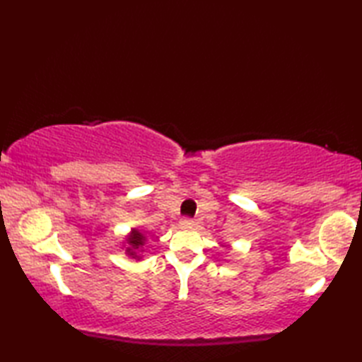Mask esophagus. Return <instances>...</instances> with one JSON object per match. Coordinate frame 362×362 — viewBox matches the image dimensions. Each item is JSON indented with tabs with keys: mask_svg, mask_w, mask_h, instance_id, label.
I'll return each mask as SVG.
<instances>
[{
	"mask_svg": "<svg viewBox=\"0 0 362 362\" xmlns=\"http://www.w3.org/2000/svg\"><path fill=\"white\" fill-rule=\"evenodd\" d=\"M193 226H194V221L189 219V218H185V219L180 221V227H183V228H189Z\"/></svg>",
	"mask_w": 362,
	"mask_h": 362,
	"instance_id": "obj_1",
	"label": "esophagus"
}]
</instances>
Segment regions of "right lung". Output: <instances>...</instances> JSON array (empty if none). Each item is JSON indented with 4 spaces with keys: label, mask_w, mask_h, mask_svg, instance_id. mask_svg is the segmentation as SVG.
<instances>
[{
    "label": "right lung",
    "mask_w": 362,
    "mask_h": 362,
    "mask_svg": "<svg viewBox=\"0 0 362 362\" xmlns=\"http://www.w3.org/2000/svg\"><path fill=\"white\" fill-rule=\"evenodd\" d=\"M126 243H127V247H126L127 255L135 258V259H140L141 258L140 253L143 252L146 236L140 232V230L132 228V232L126 236Z\"/></svg>",
    "instance_id": "right-lung-1"
}]
</instances>
